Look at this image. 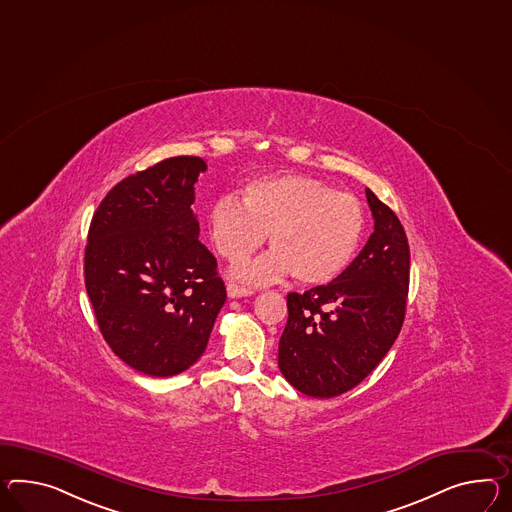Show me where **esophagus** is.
<instances>
[{"instance_id":"1","label":"esophagus","mask_w":512,"mask_h":512,"mask_svg":"<svg viewBox=\"0 0 512 512\" xmlns=\"http://www.w3.org/2000/svg\"><path fill=\"white\" fill-rule=\"evenodd\" d=\"M253 294V290L251 288L242 287V285H238V283H227V296L229 298H242V296H250Z\"/></svg>"}]
</instances>
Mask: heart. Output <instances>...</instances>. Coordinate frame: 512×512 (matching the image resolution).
I'll list each match as a JSON object with an SVG mask.
<instances>
[{
  "mask_svg": "<svg viewBox=\"0 0 512 512\" xmlns=\"http://www.w3.org/2000/svg\"><path fill=\"white\" fill-rule=\"evenodd\" d=\"M240 200L222 196L209 211L216 251L237 262L250 257L268 235L272 251L240 264L235 274L270 283L290 272L301 285L337 279L353 259L364 229L361 201L307 175L261 177L240 190Z\"/></svg>",
  "mask_w": 512,
  "mask_h": 512,
  "instance_id": "1",
  "label": "heart"
}]
</instances>
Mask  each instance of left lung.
Returning <instances> with one entry per match:
<instances>
[{"label": "left lung", "instance_id": "8db88e82", "mask_svg": "<svg viewBox=\"0 0 512 512\" xmlns=\"http://www.w3.org/2000/svg\"><path fill=\"white\" fill-rule=\"evenodd\" d=\"M374 233L327 285L287 296L279 370L312 398L357 387L396 342L407 311L411 251L396 212L366 188Z\"/></svg>", "mask_w": 512, "mask_h": 512}]
</instances>
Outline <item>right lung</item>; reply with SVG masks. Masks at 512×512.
<instances>
[{
	"label": "right lung",
	"instance_id": "add662e5",
	"mask_svg": "<svg viewBox=\"0 0 512 512\" xmlns=\"http://www.w3.org/2000/svg\"><path fill=\"white\" fill-rule=\"evenodd\" d=\"M205 170L200 157L181 155L127 175L88 227L85 287L101 335L151 377L198 361L224 305L216 257L198 240L190 207Z\"/></svg>",
	"mask_w": 512,
	"mask_h": 512
}]
</instances>
